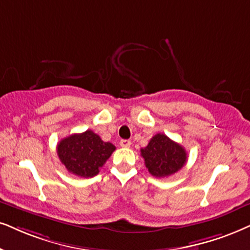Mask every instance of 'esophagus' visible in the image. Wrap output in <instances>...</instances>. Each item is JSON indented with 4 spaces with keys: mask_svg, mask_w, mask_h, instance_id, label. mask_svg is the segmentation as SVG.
I'll return each mask as SVG.
<instances>
[{
    "mask_svg": "<svg viewBox=\"0 0 250 250\" xmlns=\"http://www.w3.org/2000/svg\"><path fill=\"white\" fill-rule=\"evenodd\" d=\"M120 145H121L122 147H129L131 145V142L129 140H121L120 141Z\"/></svg>",
    "mask_w": 250,
    "mask_h": 250,
    "instance_id": "obj_1",
    "label": "esophagus"
}]
</instances>
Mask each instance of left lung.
<instances>
[{"label":"left lung","instance_id":"1","mask_svg":"<svg viewBox=\"0 0 250 250\" xmlns=\"http://www.w3.org/2000/svg\"><path fill=\"white\" fill-rule=\"evenodd\" d=\"M145 166L151 175L166 178L178 172L187 162L185 147L172 141L164 134H157L151 138L147 146L141 148Z\"/></svg>","mask_w":250,"mask_h":250}]
</instances>
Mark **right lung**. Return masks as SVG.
<instances>
[{
	"label": "right lung",
	"mask_w": 250,
	"mask_h": 250,
	"mask_svg": "<svg viewBox=\"0 0 250 250\" xmlns=\"http://www.w3.org/2000/svg\"><path fill=\"white\" fill-rule=\"evenodd\" d=\"M56 150L69 173L81 178H92L114 152L115 146L109 142H104L92 130H86L63 138Z\"/></svg>",
	"instance_id": "1"
}]
</instances>
